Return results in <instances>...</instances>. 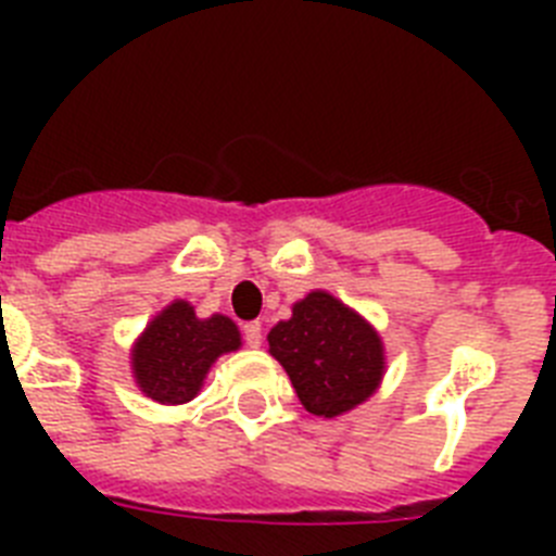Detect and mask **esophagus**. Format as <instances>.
<instances>
[{"mask_svg":"<svg viewBox=\"0 0 556 556\" xmlns=\"http://www.w3.org/2000/svg\"><path fill=\"white\" fill-rule=\"evenodd\" d=\"M242 333L250 348H262V323H244Z\"/></svg>","mask_w":556,"mask_h":556,"instance_id":"1","label":"esophagus"}]
</instances>
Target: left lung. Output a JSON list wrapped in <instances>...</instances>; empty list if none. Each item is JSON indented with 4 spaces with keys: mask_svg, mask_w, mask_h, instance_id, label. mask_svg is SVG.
Segmentation results:
<instances>
[{
    "mask_svg": "<svg viewBox=\"0 0 556 556\" xmlns=\"http://www.w3.org/2000/svg\"><path fill=\"white\" fill-rule=\"evenodd\" d=\"M267 342L312 415H345L384 378V342L376 328L323 289L294 303L292 317L278 323Z\"/></svg>",
    "mask_w": 556,
    "mask_h": 556,
    "instance_id": "obj_1",
    "label": "left lung"
}]
</instances>
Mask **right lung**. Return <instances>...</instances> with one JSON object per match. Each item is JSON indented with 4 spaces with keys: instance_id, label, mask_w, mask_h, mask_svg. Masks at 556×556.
<instances>
[{
    "instance_id": "1",
    "label": "right lung",
    "mask_w": 556,
    "mask_h": 556,
    "mask_svg": "<svg viewBox=\"0 0 556 556\" xmlns=\"http://www.w3.org/2000/svg\"><path fill=\"white\" fill-rule=\"evenodd\" d=\"M242 333L225 314L200 320L194 306L175 301L152 317L132 345V378L147 397L159 404H189L205 381V372L223 353L239 351Z\"/></svg>"
}]
</instances>
